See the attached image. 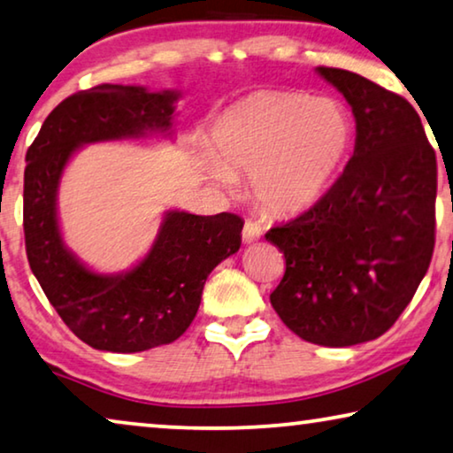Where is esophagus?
<instances>
[{
	"label": "esophagus",
	"instance_id": "34e87169",
	"mask_svg": "<svg viewBox=\"0 0 453 453\" xmlns=\"http://www.w3.org/2000/svg\"><path fill=\"white\" fill-rule=\"evenodd\" d=\"M242 238H244L246 244H252V242L260 240L262 238V227H260L258 221L248 219L244 224V232H242Z\"/></svg>",
	"mask_w": 453,
	"mask_h": 453
}]
</instances>
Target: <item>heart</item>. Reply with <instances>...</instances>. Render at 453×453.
Wrapping results in <instances>:
<instances>
[{
	"label": "heart",
	"mask_w": 453,
	"mask_h": 453,
	"mask_svg": "<svg viewBox=\"0 0 453 453\" xmlns=\"http://www.w3.org/2000/svg\"><path fill=\"white\" fill-rule=\"evenodd\" d=\"M349 121L340 104L305 93L262 91L229 107L211 134L207 174L229 187L250 173L254 197L270 211L315 203L346 157Z\"/></svg>",
	"instance_id": "heart-1"
}]
</instances>
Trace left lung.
<instances>
[{
    "mask_svg": "<svg viewBox=\"0 0 453 453\" xmlns=\"http://www.w3.org/2000/svg\"><path fill=\"white\" fill-rule=\"evenodd\" d=\"M317 73L352 107L356 146L313 207L266 234L287 260L270 303L301 340L343 348L393 327L427 273L437 160L407 99L356 73Z\"/></svg>",
    "mask_w": 453,
    "mask_h": 453,
    "instance_id": "left-lung-1",
    "label": "left lung"
}]
</instances>
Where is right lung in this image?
<instances>
[{"mask_svg":"<svg viewBox=\"0 0 453 453\" xmlns=\"http://www.w3.org/2000/svg\"><path fill=\"white\" fill-rule=\"evenodd\" d=\"M179 93L97 85L54 107L26 152V254L50 305L79 340L104 352L165 346L197 315L211 270L235 254L244 221L234 213L166 211L157 240L127 273L99 274L65 246L57 195L66 162L93 142L171 134Z\"/></svg>","mask_w":453,"mask_h":453,"instance_id":"right-lung-1","label":"right lung"}]
</instances>
